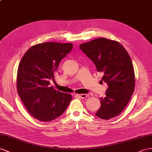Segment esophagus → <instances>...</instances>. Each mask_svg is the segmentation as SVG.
<instances>
[{
	"instance_id": "obj_1",
	"label": "esophagus",
	"mask_w": 152,
	"mask_h": 152,
	"mask_svg": "<svg viewBox=\"0 0 152 152\" xmlns=\"http://www.w3.org/2000/svg\"><path fill=\"white\" fill-rule=\"evenodd\" d=\"M77 96L79 97V98H81V99H85L87 97V95L85 94H77Z\"/></svg>"
}]
</instances>
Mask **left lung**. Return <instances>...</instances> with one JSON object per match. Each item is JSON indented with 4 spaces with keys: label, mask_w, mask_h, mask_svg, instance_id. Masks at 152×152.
Here are the masks:
<instances>
[{
    "label": "left lung",
    "mask_w": 152,
    "mask_h": 152,
    "mask_svg": "<svg viewBox=\"0 0 152 152\" xmlns=\"http://www.w3.org/2000/svg\"><path fill=\"white\" fill-rule=\"evenodd\" d=\"M81 50L94 62L97 71L102 72V80L108 88L98 118L108 120L119 115L129 102L135 88V74L132 60L119 42L99 38L80 45Z\"/></svg>",
    "instance_id": "1"
}]
</instances>
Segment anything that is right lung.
I'll return each instance as SVG.
<instances>
[{
    "label": "right lung",
    "mask_w": 152,
    "mask_h": 152,
    "mask_svg": "<svg viewBox=\"0 0 152 152\" xmlns=\"http://www.w3.org/2000/svg\"><path fill=\"white\" fill-rule=\"evenodd\" d=\"M71 43L45 42L27 50L18 65L17 88L26 108L42 122L53 121L63 114L72 96L50 87L60 61L71 52Z\"/></svg>",
    "instance_id": "1"
}]
</instances>
